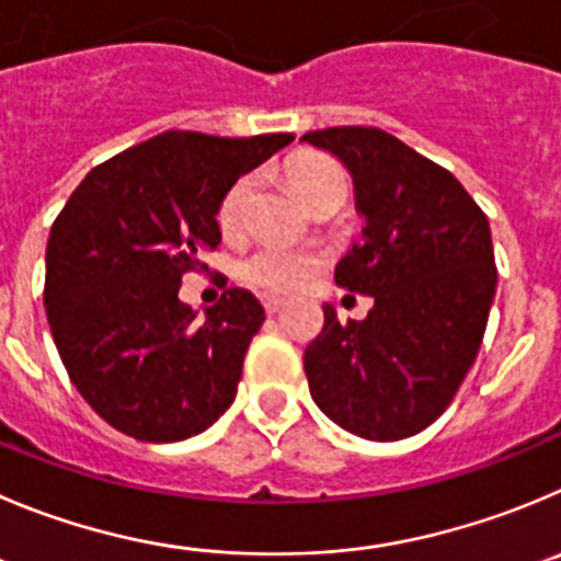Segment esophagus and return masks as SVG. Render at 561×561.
I'll return each mask as SVG.
<instances>
[{
	"mask_svg": "<svg viewBox=\"0 0 561 561\" xmlns=\"http://www.w3.org/2000/svg\"><path fill=\"white\" fill-rule=\"evenodd\" d=\"M263 307L268 316H276V312H282V307H285V301H279V298H263Z\"/></svg>",
	"mask_w": 561,
	"mask_h": 561,
	"instance_id": "1",
	"label": "esophagus"
}]
</instances>
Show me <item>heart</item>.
Listing matches in <instances>:
<instances>
[{"label": "heart", "mask_w": 561, "mask_h": 561, "mask_svg": "<svg viewBox=\"0 0 561 561\" xmlns=\"http://www.w3.org/2000/svg\"><path fill=\"white\" fill-rule=\"evenodd\" d=\"M287 180L293 191L305 198L307 204H316L318 198L345 193V174L337 162L318 151H305L293 157L287 165ZM254 187V176L243 174L227 187L216 209L218 229L224 234H238L245 221V202ZM323 254L312 245H285V243H263L240 260L238 274L254 290L265 296H296L310 282L321 274Z\"/></svg>", "instance_id": "1"}]
</instances>
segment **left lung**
Listing matches in <instances>:
<instances>
[{
  "instance_id": "obj_1",
  "label": "left lung",
  "mask_w": 561,
  "mask_h": 561,
  "mask_svg": "<svg viewBox=\"0 0 561 561\" xmlns=\"http://www.w3.org/2000/svg\"><path fill=\"white\" fill-rule=\"evenodd\" d=\"M354 176L363 238L334 268L337 287L374 296L365 321L323 329L305 352L316 404L345 432L390 443L423 432L457 396L495 296L484 209L448 169L379 127L307 133Z\"/></svg>"
}]
</instances>
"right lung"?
<instances>
[{
  "instance_id": "right-lung-1",
  "label": "right lung",
  "mask_w": 561,
  "mask_h": 561,
  "mask_svg": "<svg viewBox=\"0 0 561 561\" xmlns=\"http://www.w3.org/2000/svg\"><path fill=\"white\" fill-rule=\"evenodd\" d=\"M290 140L169 129L99 162L51 224V337L82 399L127 437H193L234 401L263 305L229 287L196 321L180 285L221 243L216 209L227 187Z\"/></svg>"
}]
</instances>
